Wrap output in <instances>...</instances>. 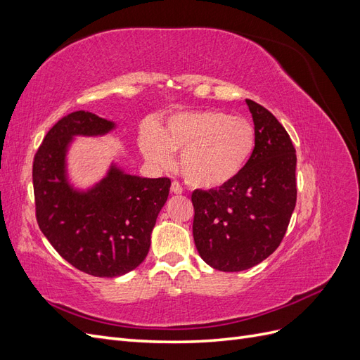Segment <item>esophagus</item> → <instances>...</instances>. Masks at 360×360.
Masks as SVG:
<instances>
[{"label": "esophagus", "instance_id": "esophagus-1", "mask_svg": "<svg viewBox=\"0 0 360 360\" xmlns=\"http://www.w3.org/2000/svg\"><path fill=\"white\" fill-rule=\"evenodd\" d=\"M171 192L176 193V195H180V193L183 192V188L180 186V183L172 181V183H171Z\"/></svg>", "mask_w": 360, "mask_h": 360}]
</instances>
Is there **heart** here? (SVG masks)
I'll list each match as a JSON object with an SVG mask.
<instances>
[{"label": "heart", "instance_id": "heart-1", "mask_svg": "<svg viewBox=\"0 0 360 360\" xmlns=\"http://www.w3.org/2000/svg\"><path fill=\"white\" fill-rule=\"evenodd\" d=\"M257 146L254 124L224 111H189L169 117L159 132L139 138L144 158L167 167L171 151H180L179 168L192 188L212 191L233 181L252 158Z\"/></svg>", "mask_w": 360, "mask_h": 360}]
</instances>
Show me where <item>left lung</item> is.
Returning <instances> with one entry per match:
<instances>
[{
	"instance_id": "left-lung-1",
	"label": "left lung",
	"mask_w": 360,
	"mask_h": 360,
	"mask_svg": "<svg viewBox=\"0 0 360 360\" xmlns=\"http://www.w3.org/2000/svg\"><path fill=\"white\" fill-rule=\"evenodd\" d=\"M257 146L238 176L225 186L192 193L193 240L207 264L242 271L276 250L296 207V150L264 106L246 99Z\"/></svg>"
}]
</instances>
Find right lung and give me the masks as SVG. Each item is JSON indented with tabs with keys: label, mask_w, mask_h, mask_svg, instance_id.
Listing matches in <instances>:
<instances>
[{
	"label": "right lung",
	"mask_w": 360,
	"mask_h": 360,
	"mask_svg": "<svg viewBox=\"0 0 360 360\" xmlns=\"http://www.w3.org/2000/svg\"><path fill=\"white\" fill-rule=\"evenodd\" d=\"M114 129V122L93 112H72L46 134L32 163L41 233L68 263L99 278L122 276L146 259L171 186L167 177L132 176L115 163L86 191L73 186L68 151L75 136H103Z\"/></svg>",
	"instance_id": "1"
}]
</instances>
